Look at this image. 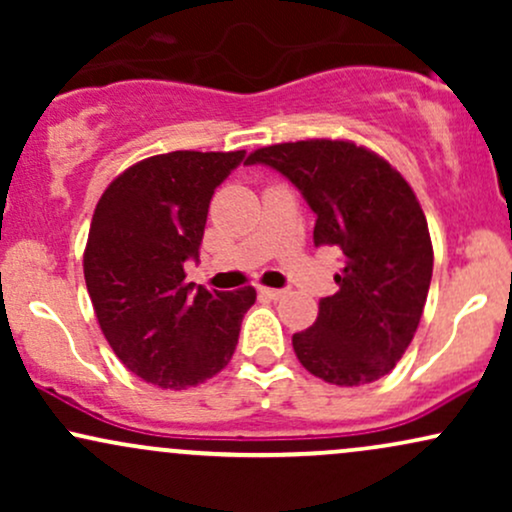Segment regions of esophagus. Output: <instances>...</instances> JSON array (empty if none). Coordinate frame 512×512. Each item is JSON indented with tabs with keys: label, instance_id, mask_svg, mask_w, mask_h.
<instances>
[{
	"label": "esophagus",
	"instance_id": "1",
	"mask_svg": "<svg viewBox=\"0 0 512 512\" xmlns=\"http://www.w3.org/2000/svg\"><path fill=\"white\" fill-rule=\"evenodd\" d=\"M260 293H262L264 298H272V301H276V298L284 296V291H281V289H264V286L260 289Z\"/></svg>",
	"mask_w": 512,
	"mask_h": 512
}]
</instances>
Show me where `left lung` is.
I'll use <instances>...</instances> for the list:
<instances>
[{
    "mask_svg": "<svg viewBox=\"0 0 512 512\" xmlns=\"http://www.w3.org/2000/svg\"><path fill=\"white\" fill-rule=\"evenodd\" d=\"M245 163L284 175L313 209L315 248L344 255L337 293L293 334L298 361L325 383H375L414 339L431 286L433 245L416 195L385 158L351 142L274 144Z\"/></svg>",
    "mask_w": 512,
    "mask_h": 512,
    "instance_id": "1",
    "label": "left lung"
}]
</instances>
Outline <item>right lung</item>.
Here are the masks:
<instances>
[{
    "label": "right lung",
    "instance_id": "1",
    "mask_svg": "<svg viewBox=\"0 0 512 512\" xmlns=\"http://www.w3.org/2000/svg\"><path fill=\"white\" fill-rule=\"evenodd\" d=\"M245 151L151 156L110 182L84 252L86 289L98 325L134 375L163 390L214 378L236 351L252 286L207 291L187 284L199 262L214 190Z\"/></svg>",
    "mask_w": 512,
    "mask_h": 512
}]
</instances>
